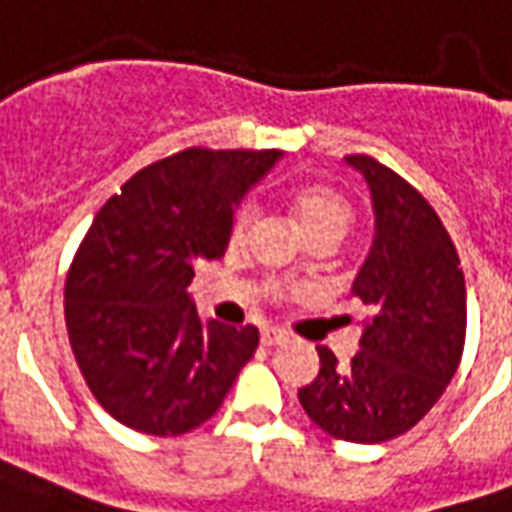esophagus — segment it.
<instances>
[{"instance_id": "obj_1", "label": "esophagus", "mask_w": 512, "mask_h": 512, "mask_svg": "<svg viewBox=\"0 0 512 512\" xmlns=\"http://www.w3.org/2000/svg\"><path fill=\"white\" fill-rule=\"evenodd\" d=\"M260 342L266 344V347H274V344L287 342V333L282 328H263L260 331Z\"/></svg>"}]
</instances>
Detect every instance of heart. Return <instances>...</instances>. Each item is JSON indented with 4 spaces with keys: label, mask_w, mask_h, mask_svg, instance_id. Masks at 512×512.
I'll use <instances>...</instances> for the list:
<instances>
[{
    "label": "heart",
    "mask_w": 512,
    "mask_h": 512,
    "mask_svg": "<svg viewBox=\"0 0 512 512\" xmlns=\"http://www.w3.org/2000/svg\"><path fill=\"white\" fill-rule=\"evenodd\" d=\"M287 203H290L293 217L298 219V225L309 238L317 236V233H325V230L344 233V227L350 225L352 219L350 200L344 198L339 189L331 187V184H323V181H304V184L290 187ZM252 219H255V208L249 203L236 206L233 217H230V225H227V244H244L246 236H249V227H252ZM274 293L279 295L276 287Z\"/></svg>",
    "instance_id": "obj_1"
}]
</instances>
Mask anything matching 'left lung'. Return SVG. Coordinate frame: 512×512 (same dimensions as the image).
<instances>
[{
    "label": "left lung",
    "instance_id": "left-lung-1",
    "mask_svg": "<svg viewBox=\"0 0 512 512\" xmlns=\"http://www.w3.org/2000/svg\"><path fill=\"white\" fill-rule=\"evenodd\" d=\"M347 162L369 181L377 217L372 255L352 285L372 314L350 363L317 347L320 372L298 401L331 437L372 445L410 431L453 380L467 339V287L429 200L369 154Z\"/></svg>",
    "mask_w": 512,
    "mask_h": 512
}]
</instances>
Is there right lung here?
Listing matches in <instances>:
<instances>
[{"instance_id":"obj_1","label":"right lung","mask_w":512,"mask_h":512,"mask_svg":"<svg viewBox=\"0 0 512 512\" xmlns=\"http://www.w3.org/2000/svg\"><path fill=\"white\" fill-rule=\"evenodd\" d=\"M276 149L189 146L151 162L97 211L64 282V323L108 415L154 437L198 429L255 355V325L200 323L192 266L225 255L241 195Z\"/></svg>"}]
</instances>
